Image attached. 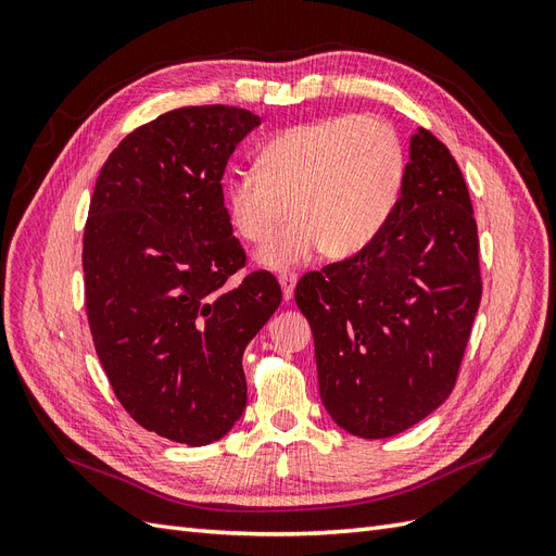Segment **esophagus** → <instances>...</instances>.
<instances>
[{
	"mask_svg": "<svg viewBox=\"0 0 556 556\" xmlns=\"http://www.w3.org/2000/svg\"><path fill=\"white\" fill-rule=\"evenodd\" d=\"M278 280H280V288H282V299L285 301H292L294 288H296V274L285 271V274L278 276Z\"/></svg>",
	"mask_w": 556,
	"mask_h": 556,
	"instance_id": "34e87169",
	"label": "esophagus"
}]
</instances>
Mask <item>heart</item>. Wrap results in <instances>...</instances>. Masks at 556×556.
Listing matches in <instances>:
<instances>
[{
  "label": "heart",
  "instance_id": "heart-1",
  "mask_svg": "<svg viewBox=\"0 0 556 556\" xmlns=\"http://www.w3.org/2000/svg\"><path fill=\"white\" fill-rule=\"evenodd\" d=\"M408 157L399 131L378 115L339 113L301 123L268 139L257 169L233 172L225 182L229 220L250 243L268 239L257 260L290 268L327 250L352 257L390 225L406 185Z\"/></svg>",
  "mask_w": 556,
  "mask_h": 556
}]
</instances>
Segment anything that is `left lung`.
I'll return each mask as SVG.
<instances>
[{"mask_svg":"<svg viewBox=\"0 0 556 556\" xmlns=\"http://www.w3.org/2000/svg\"><path fill=\"white\" fill-rule=\"evenodd\" d=\"M480 243L459 164L419 127L390 225L350 260L296 282L331 419L390 439L454 390L480 306Z\"/></svg>","mask_w":556,"mask_h":556,"instance_id":"left-lung-1","label":"left lung"}]
</instances>
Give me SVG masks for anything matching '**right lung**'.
<instances>
[{
    "label": "right lung",
    "instance_id": "1",
    "mask_svg": "<svg viewBox=\"0 0 556 556\" xmlns=\"http://www.w3.org/2000/svg\"><path fill=\"white\" fill-rule=\"evenodd\" d=\"M260 115L233 106L162 113L117 143L83 233L97 357L134 422L208 445L243 415V350L282 301L252 271L225 208V166Z\"/></svg>",
    "mask_w": 556,
    "mask_h": 556
}]
</instances>
